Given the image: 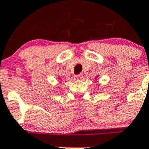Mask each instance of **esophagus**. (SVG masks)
I'll return each mask as SVG.
<instances>
[{"mask_svg":"<svg viewBox=\"0 0 149 149\" xmlns=\"http://www.w3.org/2000/svg\"><path fill=\"white\" fill-rule=\"evenodd\" d=\"M82 77V74H77V75L74 76V79H75V80H81Z\"/></svg>","mask_w":149,"mask_h":149,"instance_id":"34e87169","label":"esophagus"}]
</instances>
